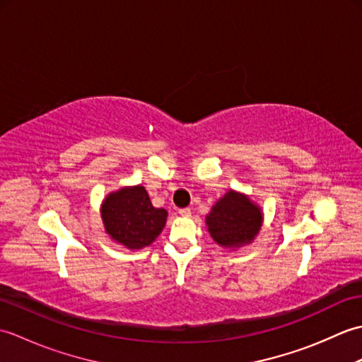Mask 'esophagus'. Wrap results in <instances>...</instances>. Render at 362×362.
<instances>
[{"label": "esophagus", "mask_w": 362, "mask_h": 362, "mask_svg": "<svg viewBox=\"0 0 362 362\" xmlns=\"http://www.w3.org/2000/svg\"><path fill=\"white\" fill-rule=\"evenodd\" d=\"M179 213L182 214V216H185V218H188V216H189V214H191V210H189V209H180V210H179Z\"/></svg>", "instance_id": "obj_1"}]
</instances>
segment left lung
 Returning a JSON list of instances; mask_svg holds the SVG:
<instances>
[{"label": "left lung", "mask_w": 362, "mask_h": 362, "mask_svg": "<svg viewBox=\"0 0 362 362\" xmlns=\"http://www.w3.org/2000/svg\"><path fill=\"white\" fill-rule=\"evenodd\" d=\"M261 211L249 197L235 191L228 193L213 206L206 226L213 240L224 247L247 244L259 232Z\"/></svg>", "instance_id": "8db88e82"}]
</instances>
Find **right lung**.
Returning <instances> with one entry per match:
<instances>
[{
    "mask_svg": "<svg viewBox=\"0 0 362 362\" xmlns=\"http://www.w3.org/2000/svg\"><path fill=\"white\" fill-rule=\"evenodd\" d=\"M105 232L129 249L149 245L166 224L165 209H156L143 187L122 188L107 196L101 209Z\"/></svg>",
    "mask_w": 362,
    "mask_h": 362,
    "instance_id": "obj_1",
    "label": "right lung"
}]
</instances>
